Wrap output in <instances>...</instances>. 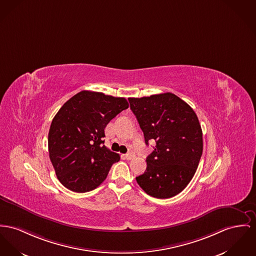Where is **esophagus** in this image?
<instances>
[{"mask_svg": "<svg viewBox=\"0 0 256 256\" xmlns=\"http://www.w3.org/2000/svg\"><path fill=\"white\" fill-rule=\"evenodd\" d=\"M124 157H125L127 160H131V159H133V158L135 157V154L131 150V152H129L128 154H125V155H124Z\"/></svg>", "mask_w": 256, "mask_h": 256, "instance_id": "1", "label": "esophagus"}]
</instances>
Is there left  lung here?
Returning <instances> with one entry per match:
<instances>
[{"instance_id":"1","label":"left lung","mask_w":256,"mask_h":256,"mask_svg":"<svg viewBox=\"0 0 256 256\" xmlns=\"http://www.w3.org/2000/svg\"><path fill=\"white\" fill-rule=\"evenodd\" d=\"M128 100L146 144L156 142L136 182L155 198L176 196L194 176L203 154L199 120L188 104L170 92Z\"/></svg>"}]
</instances>
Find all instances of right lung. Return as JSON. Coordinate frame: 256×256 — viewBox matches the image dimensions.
Wrapping results in <instances>:
<instances>
[{"instance_id":"right-lung-1","label":"right lung","mask_w":256,"mask_h":256,"mask_svg":"<svg viewBox=\"0 0 256 256\" xmlns=\"http://www.w3.org/2000/svg\"><path fill=\"white\" fill-rule=\"evenodd\" d=\"M129 108L125 98L80 91L65 102L52 120L48 152L59 182L74 192L98 188L120 154L102 144L104 128Z\"/></svg>"}]
</instances>
